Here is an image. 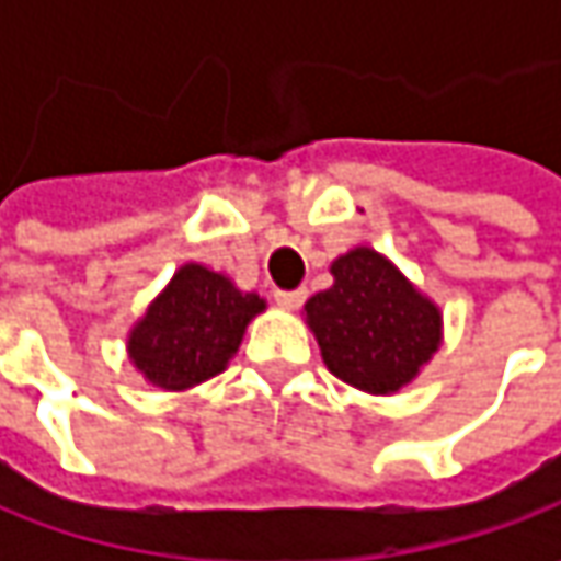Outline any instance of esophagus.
Here are the masks:
<instances>
[{
	"instance_id": "1",
	"label": "esophagus",
	"mask_w": 561,
	"mask_h": 561,
	"mask_svg": "<svg viewBox=\"0 0 561 561\" xmlns=\"http://www.w3.org/2000/svg\"><path fill=\"white\" fill-rule=\"evenodd\" d=\"M274 302L280 309H299L306 302V287H296V290H274Z\"/></svg>"
}]
</instances>
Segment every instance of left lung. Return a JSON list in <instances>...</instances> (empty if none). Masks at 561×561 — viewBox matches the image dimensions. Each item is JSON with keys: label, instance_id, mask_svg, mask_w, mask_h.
Here are the masks:
<instances>
[{"label": "left lung", "instance_id": "1", "mask_svg": "<svg viewBox=\"0 0 561 561\" xmlns=\"http://www.w3.org/2000/svg\"><path fill=\"white\" fill-rule=\"evenodd\" d=\"M331 274L334 284L306 302L328 371L375 397L397 393L440 350V309L368 247L340 255Z\"/></svg>", "mask_w": 561, "mask_h": 561}]
</instances>
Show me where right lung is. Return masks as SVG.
<instances>
[{
	"label": "right lung",
	"mask_w": 561,
	"mask_h": 561,
	"mask_svg": "<svg viewBox=\"0 0 561 561\" xmlns=\"http://www.w3.org/2000/svg\"><path fill=\"white\" fill-rule=\"evenodd\" d=\"M259 312H265L259 293L237 290L225 274L186 262L134 324L127 353L149 383L190 390L225 371Z\"/></svg>",
	"instance_id": "1"
}]
</instances>
